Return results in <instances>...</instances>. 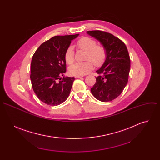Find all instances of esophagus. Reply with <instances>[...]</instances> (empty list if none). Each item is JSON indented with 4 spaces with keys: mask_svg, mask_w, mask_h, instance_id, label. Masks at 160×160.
Returning a JSON list of instances; mask_svg holds the SVG:
<instances>
[{
    "mask_svg": "<svg viewBox=\"0 0 160 160\" xmlns=\"http://www.w3.org/2000/svg\"><path fill=\"white\" fill-rule=\"evenodd\" d=\"M83 76H80V75H75V77L76 78H82V77H83Z\"/></svg>",
    "mask_w": 160,
    "mask_h": 160,
    "instance_id": "1",
    "label": "esophagus"
}]
</instances>
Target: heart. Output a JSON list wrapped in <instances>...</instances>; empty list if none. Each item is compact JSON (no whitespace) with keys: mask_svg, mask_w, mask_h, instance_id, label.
<instances>
[{"mask_svg":"<svg viewBox=\"0 0 160 160\" xmlns=\"http://www.w3.org/2000/svg\"><path fill=\"white\" fill-rule=\"evenodd\" d=\"M77 47L85 52V59H89L96 66L102 64L106 57V52L104 48L102 45H97L96 40L87 37H83L79 39L77 43ZM66 62L72 64L75 61L74 51L72 46L67 48L64 53ZM90 61L83 62H77L69 68V72L73 75L83 76L93 69V64Z\"/></svg>","mask_w":160,"mask_h":160,"instance_id":"b5f03b06","label":"heart"}]
</instances>
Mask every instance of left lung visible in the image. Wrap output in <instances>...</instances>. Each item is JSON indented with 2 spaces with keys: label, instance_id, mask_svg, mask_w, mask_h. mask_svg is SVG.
<instances>
[{
  "label": "left lung",
  "instance_id": "obj_1",
  "mask_svg": "<svg viewBox=\"0 0 160 160\" xmlns=\"http://www.w3.org/2000/svg\"><path fill=\"white\" fill-rule=\"evenodd\" d=\"M87 34L99 41L104 48V62L96 71L99 75L90 91L99 101L108 102L118 98L128 82L130 59L125 44L113 35L100 30L88 31Z\"/></svg>",
  "mask_w": 160,
  "mask_h": 160
}]
</instances>
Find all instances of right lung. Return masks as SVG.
<instances>
[{
  "label": "right lung",
  "instance_id": "1",
  "mask_svg": "<svg viewBox=\"0 0 160 160\" xmlns=\"http://www.w3.org/2000/svg\"><path fill=\"white\" fill-rule=\"evenodd\" d=\"M78 35L53 37L42 43L34 53L30 79L34 92L43 103L58 106L69 96L75 78L61 77L66 71V50Z\"/></svg>",
  "mask_w": 160,
  "mask_h": 160
}]
</instances>
